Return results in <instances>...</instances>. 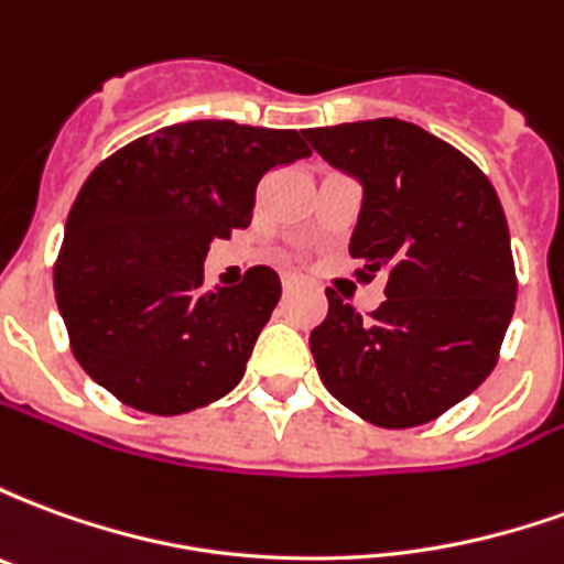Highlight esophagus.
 Instances as JSON below:
<instances>
[{"instance_id": "obj_1", "label": "esophagus", "mask_w": 564, "mask_h": 564, "mask_svg": "<svg viewBox=\"0 0 564 564\" xmlns=\"http://www.w3.org/2000/svg\"><path fill=\"white\" fill-rule=\"evenodd\" d=\"M281 286H283V293L290 295V293H293V290H299V278H295V274H283Z\"/></svg>"}]
</instances>
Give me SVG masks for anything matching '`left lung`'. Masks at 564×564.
I'll use <instances>...</instances> for the list:
<instances>
[{
    "label": "left lung",
    "mask_w": 564,
    "mask_h": 564,
    "mask_svg": "<svg viewBox=\"0 0 564 564\" xmlns=\"http://www.w3.org/2000/svg\"><path fill=\"white\" fill-rule=\"evenodd\" d=\"M323 160L362 184L350 257L383 281L371 314L326 290L311 332L323 387L380 429H411L471 395L496 368L517 271L496 189L465 153L395 117L307 129Z\"/></svg>",
    "instance_id": "left-lung-1"
}]
</instances>
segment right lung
<instances>
[{"label": "right lung", "instance_id": "obj_1", "mask_svg": "<svg viewBox=\"0 0 564 564\" xmlns=\"http://www.w3.org/2000/svg\"><path fill=\"white\" fill-rule=\"evenodd\" d=\"M311 156L295 129L189 120L129 141L90 172L54 265L56 305L80 368L117 402L189 414L245 378L281 299L269 265L205 286L214 238L253 220L274 165Z\"/></svg>", "mask_w": 564, "mask_h": 564}]
</instances>
